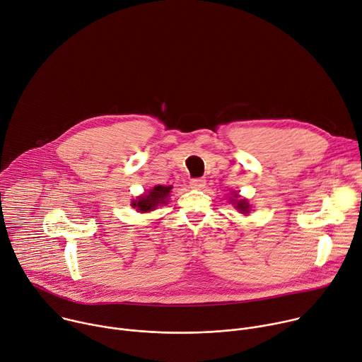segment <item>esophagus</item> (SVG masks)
<instances>
[{
    "label": "esophagus",
    "instance_id": "1",
    "mask_svg": "<svg viewBox=\"0 0 362 362\" xmlns=\"http://www.w3.org/2000/svg\"><path fill=\"white\" fill-rule=\"evenodd\" d=\"M189 187L194 189H199L206 187V180L204 178H194L189 181Z\"/></svg>",
    "mask_w": 362,
    "mask_h": 362
}]
</instances>
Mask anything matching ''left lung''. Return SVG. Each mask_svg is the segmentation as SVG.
Listing matches in <instances>:
<instances>
[{"label": "left lung", "instance_id": "1", "mask_svg": "<svg viewBox=\"0 0 362 362\" xmlns=\"http://www.w3.org/2000/svg\"><path fill=\"white\" fill-rule=\"evenodd\" d=\"M234 197H235V198H238V199L230 198V199H231V203L234 204V207H235L240 213L249 214V213H250V204H249L247 199H245V198H240V195H238V194H234Z\"/></svg>", "mask_w": 362, "mask_h": 362}]
</instances>
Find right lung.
I'll use <instances>...</instances> for the list:
<instances>
[{
	"instance_id": "add662e5",
	"label": "right lung",
	"mask_w": 362,
	"mask_h": 362,
	"mask_svg": "<svg viewBox=\"0 0 362 362\" xmlns=\"http://www.w3.org/2000/svg\"><path fill=\"white\" fill-rule=\"evenodd\" d=\"M173 185H155L146 194L138 197L132 202V207L141 213H148L155 210L158 206L168 204V197L171 194Z\"/></svg>"
}]
</instances>
